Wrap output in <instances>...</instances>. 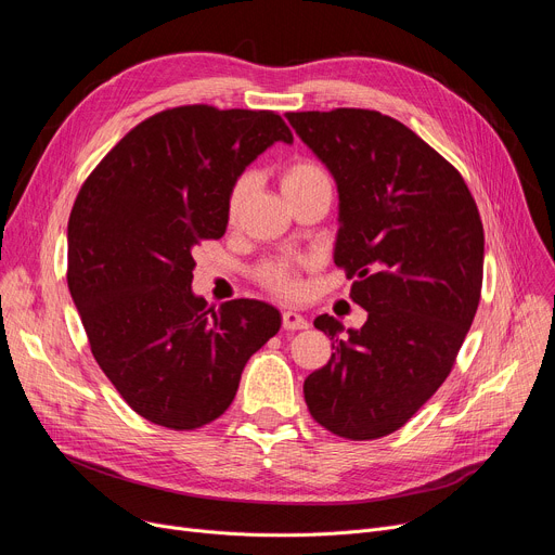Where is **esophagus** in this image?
I'll return each mask as SVG.
<instances>
[{
	"mask_svg": "<svg viewBox=\"0 0 555 555\" xmlns=\"http://www.w3.org/2000/svg\"><path fill=\"white\" fill-rule=\"evenodd\" d=\"M283 328L285 331H304V328H308V322L304 314H299L295 310H285L283 312Z\"/></svg>",
	"mask_w": 555,
	"mask_h": 555,
	"instance_id": "34e87169",
	"label": "esophagus"
}]
</instances>
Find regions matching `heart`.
<instances>
[{"label": "heart", "instance_id": "1", "mask_svg": "<svg viewBox=\"0 0 555 555\" xmlns=\"http://www.w3.org/2000/svg\"><path fill=\"white\" fill-rule=\"evenodd\" d=\"M281 191L285 195V199H295L299 197L301 193L310 191L312 186L322 184V182H328L324 170L319 168L317 164L312 162H306V159H297L293 164H287L283 170H281ZM249 191H251V178L249 175H243V178L236 180V184H233L231 193H229V202H227V216L229 220H236L243 204L247 202L249 197ZM297 270L293 262L287 260H274V262H268L266 268L260 270V279L262 283H266L268 287L276 289V293L281 295H287L293 297L299 293V283H297Z\"/></svg>", "mask_w": 555, "mask_h": 555}]
</instances>
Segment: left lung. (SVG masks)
<instances>
[{"label": "left lung", "mask_w": 555, "mask_h": 555, "mask_svg": "<svg viewBox=\"0 0 555 555\" xmlns=\"http://www.w3.org/2000/svg\"><path fill=\"white\" fill-rule=\"evenodd\" d=\"M333 175L339 197L335 266L356 279L362 328L319 314L328 364L304 383L312 418L351 441L410 421L452 371L475 319L483 227L459 170L406 126L373 109L287 112Z\"/></svg>", "instance_id": "1"}]
</instances>
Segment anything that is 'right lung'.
Returning <instances> with one entry per match:
<instances>
[{
  "label": "right lung",
  "instance_id": "obj_1",
  "mask_svg": "<svg viewBox=\"0 0 555 555\" xmlns=\"http://www.w3.org/2000/svg\"><path fill=\"white\" fill-rule=\"evenodd\" d=\"M276 141L293 132L268 109L172 107L116 143L74 202L69 293L99 366L145 421H216L281 328L266 301L209 308L191 289L193 247L224 236L233 184Z\"/></svg>",
  "mask_w": 555,
  "mask_h": 555
}]
</instances>
